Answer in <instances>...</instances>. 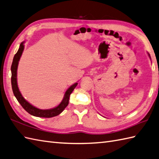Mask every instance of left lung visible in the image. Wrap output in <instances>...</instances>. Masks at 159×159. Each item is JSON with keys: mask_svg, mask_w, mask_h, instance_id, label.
<instances>
[{"mask_svg": "<svg viewBox=\"0 0 159 159\" xmlns=\"http://www.w3.org/2000/svg\"><path fill=\"white\" fill-rule=\"evenodd\" d=\"M148 55H149V56H150V54H148Z\"/></svg>", "mask_w": 159, "mask_h": 159, "instance_id": "1", "label": "left lung"}]
</instances>
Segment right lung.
<instances>
[{
    "mask_svg": "<svg viewBox=\"0 0 159 159\" xmlns=\"http://www.w3.org/2000/svg\"><path fill=\"white\" fill-rule=\"evenodd\" d=\"M24 41L22 42V43H21L18 51L17 52L15 56H14L11 67V86L13 93L14 95H15L16 98H17V101L19 102L20 105L22 106V107L25 109L29 114L34 116H36V117L40 118H52L54 117V116H58L61 114V113L65 109V107L68 105L70 95L73 91V90L75 89V88L77 86V83L73 84L72 86H70L69 89L66 90V91L65 92L64 98H63L61 103H60L57 107L50 109H40L34 107L33 105L30 104L29 102L22 97V94L20 93L17 83V66H18L19 61L24 51Z\"/></svg>",
    "mask_w": 159,
    "mask_h": 159,
    "instance_id": "1",
    "label": "right lung"
}]
</instances>
